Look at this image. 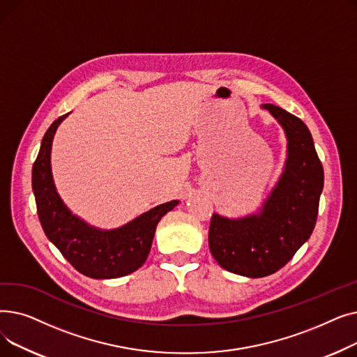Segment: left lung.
Instances as JSON below:
<instances>
[{"mask_svg":"<svg viewBox=\"0 0 357 357\" xmlns=\"http://www.w3.org/2000/svg\"><path fill=\"white\" fill-rule=\"evenodd\" d=\"M261 108L285 131L284 171L257 213L240 218L214 213L208 233V246L218 265L248 278L275 273L310 238L324 186L323 165L303 120L273 104Z\"/></svg>","mask_w":357,"mask_h":357,"instance_id":"obj_1","label":"left lung"}]
</instances>
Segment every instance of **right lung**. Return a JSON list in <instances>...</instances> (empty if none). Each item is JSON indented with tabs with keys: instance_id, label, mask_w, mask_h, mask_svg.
<instances>
[{
	"instance_id": "right-lung-1",
	"label": "right lung",
	"mask_w": 357,
	"mask_h": 357,
	"mask_svg": "<svg viewBox=\"0 0 357 357\" xmlns=\"http://www.w3.org/2000/svg\"><path fill=\"white\" fill-rule=\"evenodd\" d=\"M68 116L69 112L47 128L33 165L31 185L40 224L47 238L82 275L93 279L126 276L142 268L152 248L158 222L176 207L179 199L160 204L112 230L89 226L72 214L56 191L50 165L54 133Z\"/></svg>"
}]
</instances>
